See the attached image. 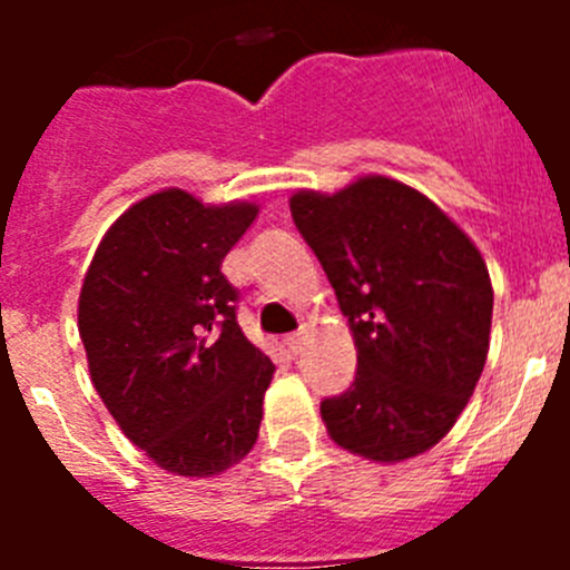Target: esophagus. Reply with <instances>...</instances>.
<instances>
[{
    "label": "esophagus",
    "mask_w": 570,
    "mask_h": 570,
    "mask_svg": "<svg viewBox=\"0 0 570 570\" xmlns=\"http://www.w3.org/2000/svg\"><path fill=\"white\" fill-rule=\"evenodd\" d=\"M285 347H288V354H299L302 347H305V336L302 334H291V336H285Z\"/></svg>",
    "instance_id": "esophagus-1"
}]
</instances>
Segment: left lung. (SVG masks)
Instances as JSON below:
<instances>
[{
  "label": "left lung",
  "mask_w": 570,
  "mask_h": 570,
  "mask_svg": "<svg viewBox=\"0 0 570 570\" xmlns=\"http://www.w3.org/2000/svg\"><path fill=\"white\" fill-rule=\"evenodd\" d=\"M347 316L356 376L322 400L331 440L374 462L434 448L480 382L493 291L480 250L420 190L365 176L336 194L291 196Z\"/></svg>",
  "instance_id": "1"
}]
</instances>
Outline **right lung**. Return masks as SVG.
Listing matches in <instances>:
<instances>
[{
	"mask_svg": "<svg viewBox=\"0 0 570 570\" xmlns=\"http://www.w3.org/2000/svg\"><path fill=\"white\" fill-rule=\"evenodd\" d=\"M256 205H203L179 188L125 210L85 274L79 336L119 428L159 468L214 476L254 448L274 362L236 322L223 259Z\"/></svg>",
	"mask_w": 570,
	"mask_h": 570,
	"instance_id": "obj_1",
	"label": "right lung"
}]
</instances>
